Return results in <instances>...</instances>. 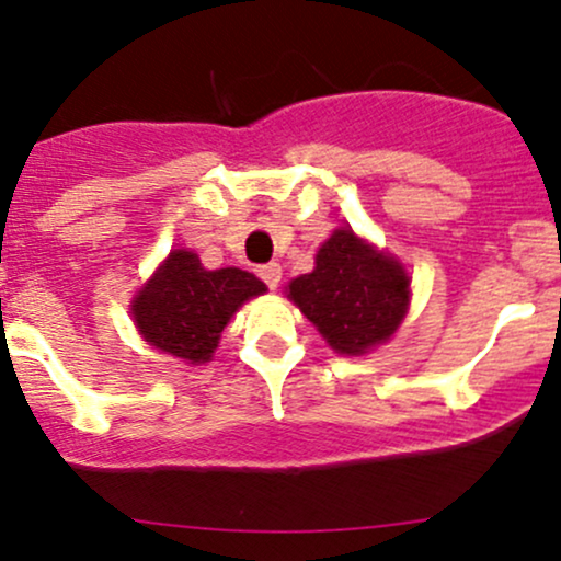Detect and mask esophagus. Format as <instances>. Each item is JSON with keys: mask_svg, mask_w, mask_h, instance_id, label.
I'll use <instances>...</instances> for the list:
<instances>
[{"mask_svg": "<svg viewBox=\"0 0 561 561\" xmlns=\"http://www.w3.org/2000/svg\"><path fill=\"white\" fill-rule=\"evenodd\" d=\"M259 276L266 282V287L276 289L282 282V266L279 263H266V266H259Z\"/></svg>", "mask_w": 561, "mask_h": 561, "instance_id": "34e87169", "label": "esophagus"}]
</instances>
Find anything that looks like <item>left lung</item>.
<instances>
[{"mask_svg":"<svg viewBox=\"0 0 561 561\" xmlns=\"http://www.w3.org/2000/svg\"><path fill=\"white\" fill-rule=\"evenodd\" d=\"M289 298L334 351L358 356L398 330L409 276L351 229H337L321 244L317 268L289 282Z\"/></svg>","mask_w":561,"mask_h":561,"instance_id":"obj_1","label":"left lung"}]
</instances>
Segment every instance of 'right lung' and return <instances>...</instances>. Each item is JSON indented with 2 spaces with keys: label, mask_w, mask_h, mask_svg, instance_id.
<instances>
[{
  "label": "right lung",
  "mask_w": 561,
  "mask_h": 561,
  "mask_svg": "<svg viewBox=\"0 0 561 561\" xmlns=\"http://www.w3.org/2000/svg\"><path fill=\"white\" fill-rule=\"evenodd\" d=\"M266 293L242 268L205 272L190 250H176L134 300V321L147 343L192 364L208 362L227 321L244 300Z\"/></svg>",
  "instance_id": "add662e5"
}]
</instances>
